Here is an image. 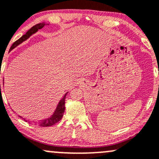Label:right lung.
<instances>
[{
	"mask_svg": "<svg viewBox=\"0 0 159 159\" xmlns=\"http://www.w3.org/2000/svg\"><path fill=\"white\" fill-rule=\"evenodd\" d=\"M45 25H49V24H46L45 22H41V23H38L37 25H34L33 27H31L30 29H29V31H27V32L25 33L24 35H22V37H21L20 39L17 40L16 41H15L14 43H13V45L11 46V48H10V50L11 51L13 49H14L16 47H17L18 45H20V43H22L23 41H26V40L28 39L30 36L32 35V34H34V33H36L37 31L39 30V29H41ZM0 90H1V84H0ZM69 93V92H67L65 95H64V97H62V99H60V101L59 102L58 105H57V108H56L55 111H54L53 114L51 116L49 117L48 118H45V119H43V120H40V121H33L32 122L33 123L36 124V125H38V126L40 127H50V126H52V125H55V124H57V122H59L60 121L61 119H62V116H63V114H64V111H65V99H66V95H67V93ZM22 118V117H21ZM25 120V121H29V123H30V121L29 120Z\"/></svg>",
	"mask_w": 159,
	"mask_h": 159,
	"instance_id": "right-lung-1",
	"label": "right lung"
}]
</instances>
